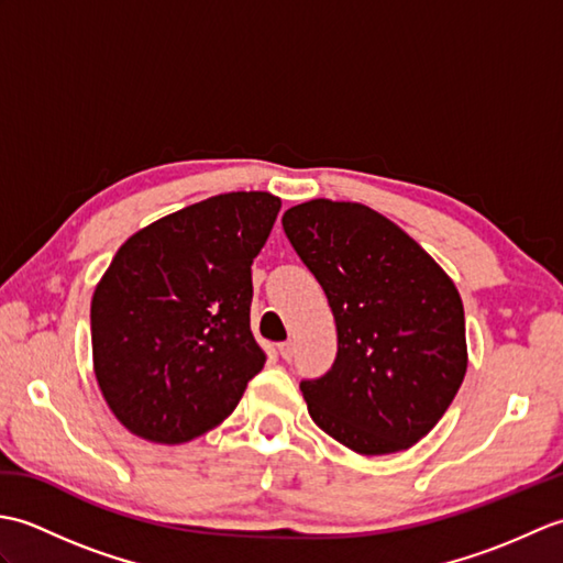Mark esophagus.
<instances>
[{"instance_id": "34e87169", "label": "esophagus", "mask_w": 563, "mask_h": 563, "mask_svg": "<svg viewBox=\"0 0 563 563\" xmlns=\"http://www.w3.org/2000/svg\"><path fill=\"white\" fill-rule=\"evenodd\" d=\"M278 353H280L283 361H292V353H295V345H292V341H285V343H280V345H278Z\"/></svg>"}]
</instances>
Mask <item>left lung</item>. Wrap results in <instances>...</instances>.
Segmentation results:
<instances>
[{
    "label": "left lung",
    "instance_id": "1",
    "mask_svg": "<svg viewBox=\"0 0 563 563\" xmlns=\"http://www.w3.org/2000/svg\"><path fill=\"white\" fill-rule=\"evenodd\" d=\"M283 230L336 319V361L327 375L300 382L312 421L361 454L416 445L466 373L454 283L409 234L361 202H302L283 214Z\"/></svg>",
    "mask_w": 563,
    "mask_h": 563
}]
</instances>
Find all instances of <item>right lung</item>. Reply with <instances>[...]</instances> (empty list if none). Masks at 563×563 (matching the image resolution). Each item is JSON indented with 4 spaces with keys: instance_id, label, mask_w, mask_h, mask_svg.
<instances>
[{
    "instance_id": "obj_1",
    "label": "right lung",
    "mask_w": 563,
    "mask_h": 563,
    "mask_svg": "<svg viewBox=\"0 0 563 563\" xmlns=\"http://www.w3.org/2000/svg\"><path fill=\"white\" fill-rule=\"evenodd\" d=\"M261 190L212 196L118 249L93 290V373L130 433L178 445L230 416L266 353L249 324L251 263L278 218Z\"/></svg>"
}]
</instances>
